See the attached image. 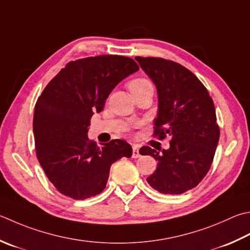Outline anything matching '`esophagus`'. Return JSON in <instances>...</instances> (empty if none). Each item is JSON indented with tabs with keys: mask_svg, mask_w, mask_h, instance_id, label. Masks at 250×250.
<instances>
[{
	"mask_svg": "<svg viewBox=\"0 0 250 250\" xmlns=\"http://www.w3.org/2000/svg\"><path fill=\"white\" fill-rule=\"evenodd\" d=\"M132 157H133V158L140 157V148H139V145H133V151H132Z\"/></svg>",
	"mask_w": 250,
	"mask_h": 250,
	"instance_id": "34e87169",
	"label": "esophagus"
}]
</instances>
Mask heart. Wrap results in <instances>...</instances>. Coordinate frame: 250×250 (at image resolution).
<instances>
[{"instance_id":"1","label":"heart","mask_w":250,"mask_h":250,"mask_svg":"<svg viewBox=\"0 0 250 250\" xmlns=\"http://www.w3.org/2000/svg\"><path fill=\"white\" fill-rule=\"evenodd\" d=\"M128 86H129V90L131 91L132 94H134V93L140 92V91L153 89V85H151V83L148 80L143 79V78L132 80L128 84Z\"/></svg>"}]
</instances>
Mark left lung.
Segmentation results:
<instances>
[{
    "instance_id": "8db88e82",
    "label": "left lung",
    "mask_w": 250,
    "mask_h": 250,
    "mask_svg": "<svg viewBox=\"0 0 250 250\" xmlns=\"http://www.w3.org/2000/svg\"><path fill=\"white\" fill-rule=\"evenodd\" d=\"M157 89L155 135L171 138L161 153L143 146L157 169L146 179L163 194H182L204 179L212 164L220 129L212 99L198 78L178 62L157 57H135Z\"/></svg>"
}]
</instances>
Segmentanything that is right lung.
<instances>
[{
	"instance_id": "1",
	"label": "right lung",
	"mask_w": 250,
	"mask_h": 250,
	"mask_svg": "<svg viewBox=\"0 0 250 250\" xmlns=\"http://www.w3.org/2000/svg\"><path fill=\"white\" fill-rule=\"evenodd\" d=\"M138 70V63L125 56L82 58L68 62L43 90L34 107V143L39 163L58 192L78 200L99 195L111 165L132 156L125 141L97 146L87 131L116 85Z\"/></svg>"
}]
</instances>
